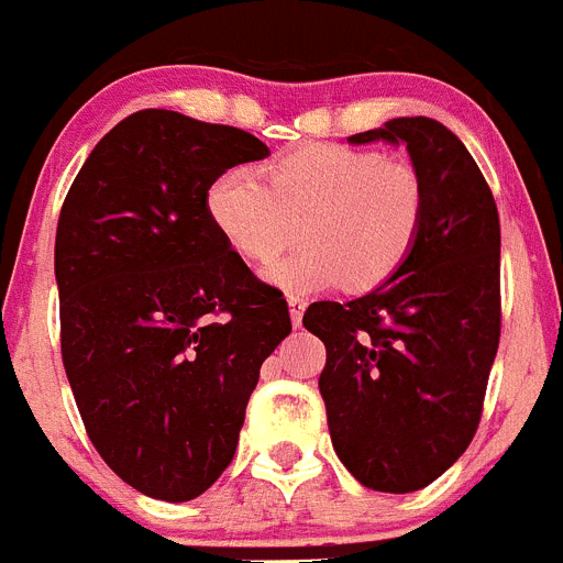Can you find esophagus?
<instances>
[{
	"instance_id": "1",
	"label": "esophagus",
	"mask_w": 563,
	"mask_h": 563,
	"mask_svg": "<svg viewBox=\"0 0 563 563\" xmlns=\"http://www.w3.org/2000/svg\"><path fill=\"white\" fill-rule=\"evenodd\" d=\"M287 305H290V318H292V327H301V318H305V307L307 301L298 296L287 298Z\"/></svg>"
}]
</instances>
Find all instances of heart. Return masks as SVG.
I'll return each mask as SVG.
<instances>
[{"instance_id":"obj_1","label":"heart","mask_w":563,"mask_h":563,"mask_svg":"<svg viewBox=\"0 0 563 563\" xmlns=\"http://www.w3.org/2000/svg\"><path fill=\"white\" fill-rule=\"evenodd\" d=\"M213 231L253 267L276 262L296 236L301 251L265 273L285 292L386 285L409 262L426 213L420 172L372 148L310 143L262 168H225L208 186Z\"/></svg>"}]
</instances>
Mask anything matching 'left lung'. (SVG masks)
<instances>
[{
  "label": "left lung",
  "mask_w": 563,
  "mask_h": 563,
  "mask_svg": "<svg viewBox=\"0 0 563 563\" xmlns=\"http://www.w3.org/2000/svg\"><path fill=\"white\" fill-rule=\"evenodd\" d=\"M406 146L426 188L409 262L391 282L338 305L307 307L324 341L318 389L332 449L361 485L411 494L465 454L499 350V211L451 129L395 118L350 143Z\"/></svg>",
  "instance_id": "8db88e82"
}]
</instances>
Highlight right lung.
<instances>
[{
    "mask_svg": "<svg viewBox=\"0 0 563 563\" xmlns=\"http://www.w3.org/2000/svg\"><path fill=\"white\" fill-rule=\"evenodd\" d=\"M271 148L172 109L123 118L67 191L56 231L62 357L114 474L163 501L231 465L258 369L290 335L276 287L213 231L206 194Z\"/></svg>",
    "mask_w": 563,
    "mask_h": 563,
    "instance_id": "obj_1",
    "label": "right lung"
}]
</instances>
